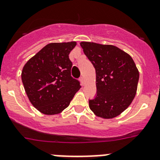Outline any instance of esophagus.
I'll list each match as a JSON object with an SVG mask.
<instances>
[{
    "label": "esophagus",
    "instance_id": "esophagus-1",
    "mask_svg": "<svg viewBox=\"0 0 160 160\" xmlns=\"http://www.w3.org/2000/svg\"><path fill=\"white\" fill-rule=\"evenodd\" d=\"M80 82H81L82 85H83V84H84V78H83V77H80Z\"/></svg>",
    "mask_w": 160,
    "mask_h": 160
}]
</instances>
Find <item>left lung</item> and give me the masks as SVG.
<instances>
[{"instance_id":"obj_1","label":"left lung","mask_w":160,"mask_h":160,"mask_svg":"<svg viewBox=\"0 0 160 160\" xmlns=\"http://www.w3.org/2000/svg\"><path fill=\"white\" fill-rule=\"evenodd\" d=\"M96 74V94L89 108L97 116L111 119L123 112L136 96L139 71L132 57L113 45L81 42Z\"/></svg>"}]
</instances>
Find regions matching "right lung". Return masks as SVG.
I'll return each instance as SVG.
<instances>
[{"mask_svg": "<svg viewBox=\"0 0 160 160\" xmlns=\"http://www.w3.org/2000/svg\"><path fill=\"white\" fill-rule=\"evenodd\" d=\"M77 43H51L32 57L21 73L24 90L34 107L45 115H55L69 105L80 88L71 76L68 55Z\"/></svg>", "mask_w": 160, "mask_h": 160, "instance_id": "right-lung-1", "label": "right lung"}]
</instances>
